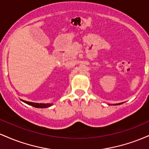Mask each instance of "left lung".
<instances>
[{"label":"left lung","mask_w":149,"mask_h":149,"mask_svg":"<svg viewBox=\"0 0 149 149\" xmlns=\"http://www.w3.org/2000/svg\"><path fill=\"white\" fill-rule=\"evenodd\" d=\"M121 103H120V104H120ZM116 105H118V104H116Z\"/></svg>","instance_id":"left-lung-1"}]
</instances>
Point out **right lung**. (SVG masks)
I'll use <instances>...</instances> for the list:
<instances>
[{
	"instance_id": "right-lung-1",
	"label": "right lung",
	"mask_w": 149,
	"mask_h": 149,
	"mask_svg": "<svg viewBox=\"0 0 149 149\" xmlns=\"http://www.w3.org/2000/svg\"><path fill=\"white\" fill-rule=\"evenodd\" d=\"M22 102H24V103L29 104V105L32 106V107H36V108H47L49 107L50 106L52 105V104H39V103H34V102H26V101L22 100Z\"/></svg>"
}]
</instances>
